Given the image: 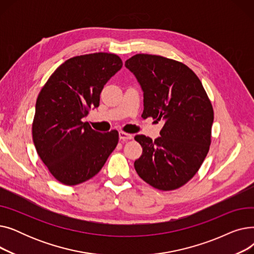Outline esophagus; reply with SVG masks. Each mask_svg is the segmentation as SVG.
Returning <instances> with one entry per match:
<instances>
[{
	"mask_svg": "<svg viewBox=\"0 0 254 254\" xmlns=\"http://www.w3.org/2000/svg\"><path fill=\"white\" fill-rule=\"evenodd\" d=\"M132 138V136L130 134H127V132L125 131H119V139L122 141H127L130 140Z\"/></svg>",
	"mask_w": 254,
	"mask_h": 254,
	"instance_id": "1",
	"label": "esophagus"
}]
</instances>
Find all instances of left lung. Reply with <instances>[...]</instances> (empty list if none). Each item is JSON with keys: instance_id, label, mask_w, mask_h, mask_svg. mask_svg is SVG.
Instances as JSON below:
<instances>
[{"instance_id": "left-lung-1", "label": "left lung", "mask_w": 254, "mask_h": 254, "mask_svg": "<svg viewBox=\"0 0 254 254\" xmlns=\"http://www.w3.org/2000/svg\"><path fill=\"white\" fill-rule=\"evenodd\" d=\"M125 65L143 90L142 117L165 120L154 141L135 137L143 148L135 169L154 189L177 190L195 175L209 151L214 119L211 102L201 80L180 62L140 53Z\"/></svg>"}]
</instances>
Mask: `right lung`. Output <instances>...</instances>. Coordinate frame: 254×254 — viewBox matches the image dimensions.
<instances>
[{
	"label": "right lung",
	"instance_id": "add662e5",
	"mask_svg": "<svg viewBox=\"0 0 254 254\" xmlns=\"http://www.w3.org/2000/svg\"><path fill=\"white\" fill-rule=\"evenodd\" d=\"M123 66L113 53L98 52L65 61L40 91L33 122L37 153L64 185H77L95 175L118 143V131L100 132L83 123L100 105L107 81Z\"/></svg>",
	"mask_w": 254,
	"mask_h": 254
}]
</instances>
